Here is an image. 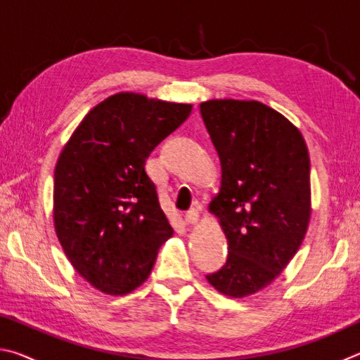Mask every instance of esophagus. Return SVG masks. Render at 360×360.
<instances>
[{"label":"esophagus","mask_w":360,"mask_h":360,"mask_svg":"<svg viewBox=\"0 0 360 360\" xmlns=\"http://www.w3.org/2000/svg\"><path fill=\"white\" fill-rule=\"evenodd\" d=\"M198 217H200V214H198V211L195 210V208L188 210V211L186 212V216H184L186 222H187V224H191V225H195V224H197V222H198Z\"/></svg>","instance_id":"1"}]
</instances>
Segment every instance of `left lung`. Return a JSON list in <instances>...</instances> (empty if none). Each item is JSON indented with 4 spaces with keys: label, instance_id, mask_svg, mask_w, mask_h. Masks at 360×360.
Here are the masks:
<instances>
[{
    "label": "left lung",
    "instance_id": "1",
    "mask_svg": "<svg viewBox=\"0 0 360 360\" xmlns=\"http://www.w3.org/2000/svg\"><path fill=\"white\" fill-rule=\"evenodd\" d=\"M221 158V191L210 203L227 236L221 270L206 276L241 298L266 288L294 257L311 214L307 143L290 122L259 101L200 105Z\"/></svg>",
    "mask_w": 360,
    "mask_h": 360
}]
</instances>
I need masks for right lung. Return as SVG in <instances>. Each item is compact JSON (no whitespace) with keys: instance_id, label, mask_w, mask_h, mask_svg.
<instances>
[{"instance_id":"right-lung-1","label":"right lung","mask_w":360,"mask_h":360,"mask_svg":"<svg viewBox=\"0 0 360 360\" xmlns=\"http://www.w3.org/2000/svg\"><path fill=\"white\" fill-rule=\"evenodd\" d=\"M192 111L139 94H117L85 115L53 173V224L66 257L105 294L148 279L173 235L146 158Z\"/></svg>"}]
</instances>
